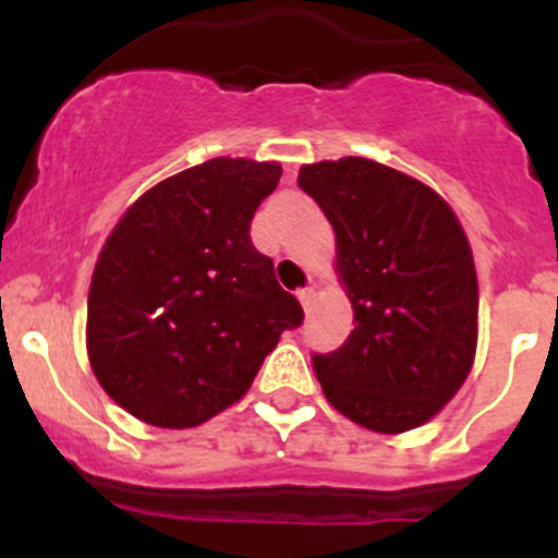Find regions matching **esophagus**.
<instances>
[{
  "label": "esophagus",
  "instance_id": "34e87169",
  "mask_svg": "<svg viewBox=\"0 0 558 558\" xmlns=\"http://www.w3.org/2000/svg\"><path fill=\"white\" fill-rule=\"evenodd\" d=\"M296 300L302 302V307H305V311H311V305L315 300V291L311 289V286H307V289H300V291H296Z\"/></svg>",
  "mask_w": 558,
  "mask_h": 558
}]
</instances>
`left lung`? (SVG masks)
<instances>
[{"label":"left lung","instance_id":"obj_1","mask_svg":"<svg viewBox=\"0 0 558 558\" xmlns=\"http://www.w3.org/2000/svg\"><path fill=\"white\" fill-rule=\"evenodd\" d=\"M337 238L353 331L313 353L326 399L384 435L426 424L466 380L477 342V278L453 210L418 180L348 156L300 170Z\"/></svg>","mask_w":558,"mask_h":558}]
</instances>
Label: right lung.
I'll return each mask as SVG.
<instances>
[{"instance_id": "add662e5", "label": "right lung", "mask_w": 558, "mask_h": 558, "mask_svg": "<svg viewBox=\"0 0 558 558\" xmlns=\"http://www.w3.org/2000/svg\"><path fill=\"white\" fill-rule=\"evenodd\" d=\"M280 165L210 159L140 196L99 253L88 359L140 421L189 429L238 402L280 331L305 318L251 243Z\"/></svg>"}]
</instances>
